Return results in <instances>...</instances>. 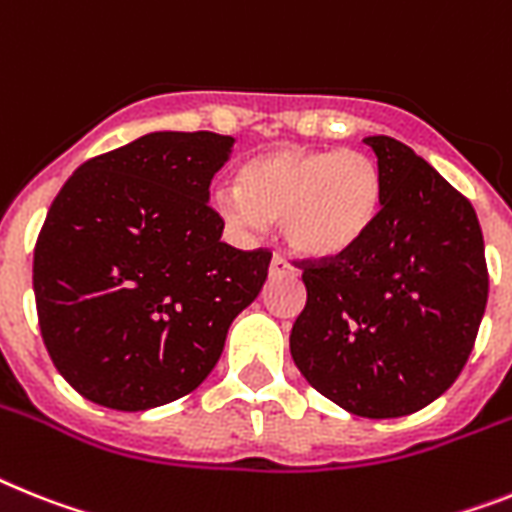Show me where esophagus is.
Instances as JSON below:
<instances>
[{"label": "esophagus", "instance_id": "1", "mask_svg": "<svg viewBox=\"0 0 512 512\" xmlns=\"http://www.w3.org/2000/svg\"><path fill=\"white\" fill-rule=\"evenodd\" d=\"M270 278H276V276H286V273H296V268L294 265H289L286 263V260H283V257H273V260H270Z\"/></svg>", "mask_w": 512, "mask_h": 512}]
</instances>
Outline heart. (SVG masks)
Here are the masks:
<instances>
[{"label":"heart","mask_w":512,"mask_h":512,"mask_svg":"<svg viewBox=\"0 0 512 512\" xmlns=\"http://www.w3.org/2000/svg\"><path fill=\"white\" fill-rule=\"evenodd\" d=\"M382 195L380 163L369 153L286 145L249 158L239 187H221L210 203L229 229L249 234L278 221L291 252L333 260L369 234Z\"/></svg>","instance_id":"obj_1"}]
</instances>
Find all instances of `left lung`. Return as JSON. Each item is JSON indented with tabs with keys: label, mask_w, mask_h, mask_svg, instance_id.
<instances>
[{
	"label": "left lung",
	"mask_w": 512,
	"mask_h": 512,
	"mask_svg": "<svg viewBox=\"0 0 512 512\" xmlns=\"http://www.w3.org/2000/svg\"><path fill=\"white\" fill-rule=\"evenodd\" d=\"M382 171L375 226L346 255L304 268L291 356L317 393L354 416L424 409L461 375L487 307L479 218L424 158L364 137Z\"/></svg>",
	"instance_id": "left-lung-1"
}]
</instances>
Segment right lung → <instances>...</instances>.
Wrapping results in <instances>:
<instances>
[{
  "instance_id": "right-lung-1",
  "label": "right lung",
  "mask_w": 512,
  "mask_h": 512,
  "mask_svg": "<svg viewBox=\"0 0 512 512\" xmlns=\"http://www.w3.org/2000/svg\"><path fill=\"white\" fill-rule=\"evenodd\" d=\"M234 137L150 132L85 161L33 252L38 325L59 375L114 411L171 403L213 372L270 252L221 242L210 179Z\"/></svg>"
}]
</instances>
